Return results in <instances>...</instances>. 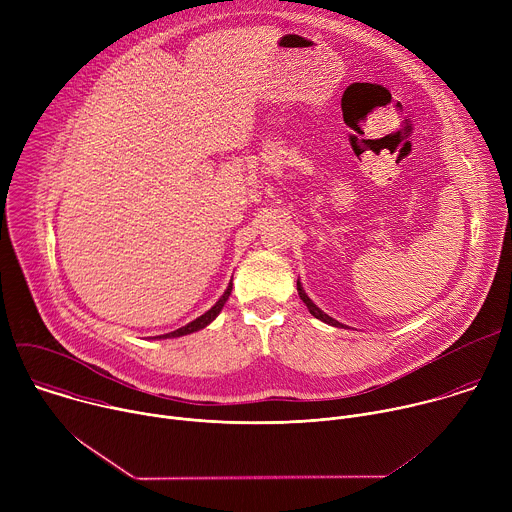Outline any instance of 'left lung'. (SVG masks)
<instances>
[{
  "instance_id": "obj_1",
  "label": "left lung",
  "mask_w": 512,
  "mask_h": 512,
  "mask_svg": "<svg viewBox=\"0 0 512 512\" xmlns=\"http://www.w3.org/2000/svg\"><path fill=\"white\" fill-rule=\"evenodd\" d=\"M298 294H300V298H302V302L308 306V310H310V314L314 316V318H318V320H322V322H326V324H330V326H336V328H344L340 322H336L334 318H330L328 314H324L308 296H306V291H304V287L300 285V281H298Z\"/></svg>"
}]
</instances>
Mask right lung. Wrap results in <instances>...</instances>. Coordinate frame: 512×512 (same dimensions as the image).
<instances>
[{"label": "right lung", "instance_id": "obj_1", "mask_svg": "<svg viewBox=\"0 0 512 512\" xmlns=\"http://www.w3.org/2000/svg\"><path fill=\"white\" fill-rule=\"evenodd\" d=\"M231 289H233V285H229L227 287V291L223 294V298L218 300L206 314H202L200 318H196L194 322H190V324H186V326H182V328H178V330H174V332H170V334H164V336H158V338H176V336H184V334H190V332H196V330H200V328H204V326H208L218 314H221V310H223V306H225V302L229 300V296H231Z\"/></svg>", "mask_w": 512, "mask_h": 512}]
</instances>
